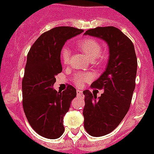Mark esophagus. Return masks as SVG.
Instances as JSON below:
<instances>
[{
	"instance_id": "esophagus-1",
	"label": "esophagus",
	"mask_w": 154,
	"mask_h": 154,
	"mask_svg": "<svg viewBox=\"0 0 154 154\" xmlns=\"http://www.w3.org/2000/svg\"><path fill=\"white\" fill-rule=\"evenodd\" d=\"M76 93H77V95H78V96H79V97L84 96V94H83V92L81 91V90H79V89H77Z\"/></svg>"
}]
</instances>
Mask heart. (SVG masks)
<instances>
[{
	"label": "heart",
	"instance_id": "heart-1",
	"mask_svg": "<svg viewBox=\"0 0 154 154\" xmlns=\"http://www.w3.org/2000/svg\"><path fill=\"white\" fill-rule=\"evenodd\" d=\"M79 48L82 50L85 54L89 57L90 60H94V62L98 63L100 61L99 56L101 54L102 47L97 40L94 39H84L79 42ZM61 61L64 64H68L70 59V51L68 47L62 48L60 52ZM92 79V75L89 73H77L74 76V82L77 86L83 85V84L88 82Z\"/></svg>",
	"mask_w": 154,
	"mask_h": 154
}]
</instances>
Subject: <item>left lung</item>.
Masks as SVG:
<instances>
[{"label": "left lung", "mask_w": 154, "mask_h": 154, "mask_svg": "<svg viewBox=\"0 0 154 154\" xmlns=\"http://www.w3.org/2000/svg\"><path fill=\"white\" fill-rule=\"evenodd\" d=\"M85 35L104 40L109 51L106 69L91 85L103 93L97 98L89 90L83 92L85 128L93 137H101L114 130L129 109L135 89L137 57L133 42L116 27H96Z\"/></svg>", "instance_id": "1"}]
</instances>
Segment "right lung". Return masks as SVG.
<instances>
[{
	"label": "right lung",
	"mask_w": 154,
	"mask_h": 154,
	"mask_svg": "<svg viewBox=\"0 0 154 154\" xmlns=\"http://www.w3.org/2000/svg\"><path fill=\"white\" fill-rule=\"evenodd\" d=\"M83 31L75 27H54L42 34L27 54L22 80L23 109L30 126L44 138L55 139L65 131L64 116L76 97V89L68 85L65 91L57 92L53 85L55 75L62 71L60 52L64 45Z\"/></svg>",
	"instance_id": "right-lung-1"
}]
</instances>
